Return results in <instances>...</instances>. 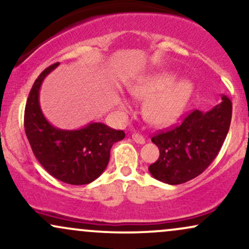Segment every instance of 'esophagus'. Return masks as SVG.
<instances>
[{
    "mask_svg": "<svg viewBox=\"0 0 249 249\" xmlns=\"http://www.w3.org/2000/svg\"><path fill=\"white\" fill-rule=\"evenodd\" d=\"M132 139L134 142H137V144H145V138L139 133H132Z\"/></svg>",
    "mask_w": 249,
    "mask_h": 249,
    "instance_id": "34e87169",
    "label": "esophagus"
}]
</instances>
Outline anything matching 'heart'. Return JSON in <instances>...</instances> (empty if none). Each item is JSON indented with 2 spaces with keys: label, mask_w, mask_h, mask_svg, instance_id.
<instances>
[{
  "label": "heart",
  "mask_w": 249,
  "mask_h": 249,
  "mask_svg": "<svg viewBox=\"0 0 249 249\" xmlns=\"http://www.w3.org/2000/svg\"><path fill=\"white\" fill-rule=\"evenodd\" d=\"M128 91L136 99L145 102L142 113L150 124L166 126L184 112L193 95L194 87L188 79L178 81L177 73L161 71L138 79L130 85ZM118 107L123 111L131 107L124 97H118Z\"/></svg>",
  "instance_id": "b5f03b06"
}]
</instances>
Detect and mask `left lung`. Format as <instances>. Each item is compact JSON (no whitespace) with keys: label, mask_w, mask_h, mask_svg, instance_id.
Instances as JSON below:
<instances>
[{"label":"left lung","mask_w":249,"mask_h":249,"mask_svg":"<svg viewBox=\"0 0 249 249\" xmlns=\"http://www.w3.org/2000/svg\"><path fill=\"white\" fill-rule=\"evenodd\" d=\"M231 119L232 102L221 95V103L210 111L194 110L178 126L152 137L160 152L148 166L153 178L179 185L201 174L218 156Z\"/></svg>","instance_id":"8db88e82"}]
</instances>
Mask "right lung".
I'll return each instance as SVG.
<instances>
[{
    "label": "right lung",
    "instance_id": "right-lung-1",
    "mask_svg": "<svg viewBox=\"0 0 249 249\" xmlns=\"http://www.w3.org/2000/svg\"><path fill=\"white\" fill-rule=\"evenodd\" d=\"M59 63L47 68L31 88L24 111V130L39 164L53 178L70 185L90 184L104 172L115 142L124 131L103 123H89L77 130H63L48 122L39 105L43 81Z\"/></svg>",
    "mask_w": 249,
    "mask_h": 249
}]
</instances>
